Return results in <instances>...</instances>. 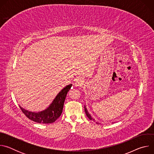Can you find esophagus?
I'll return each instance as SVG.
<instances>
[{
	"label": "esophagus",
	"instance_id": "obj_1",
	"mask_svg": "<svg viewBox=\"0 0 154 154\" xmlns=\"http://www.w3.org/2000/svg\"><path fill=\"white\" fill-rule=\"evenodd\" d=\"M83 84V81L81 79L78 78V79H75V82H74V85L75 86H81Z\"/></svg>",
	"mask_w": 154,
	"mask_h": 154
}]
</instances>
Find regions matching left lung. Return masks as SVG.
<instances>
[{"label":"left lung","mask_w":154,"mask_h":154,"mask_svg":"<svg viewBox=\"0 0 154 154\" xmlns=\"http://www.w3.org/2000/svg\"><path fill=\"white\" fill-rule=\"evenodd\" d=\"M84 108H85V113H86V116H88V118L90 120H93V121H94V119H93L92 118H91V115L88 113V111H87V109H86V107H85V106H84ZM96 124H100V123H98V122H96Z\"/></svg>","instance_id":"1"}]
</instances>
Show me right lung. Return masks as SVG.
Segmentation results:
<instances>
[{"instance_id":"add662e5","label":"right lung","mask_w":154,"mask_h":154,"mask_svg":"<svg viewBox=\"0 0 154 154\" xmlns=\"http://www.w3.org/2000/svg\"><path fill=\"white\" fill-rule=\"evenodd\" d=\"M72 85L66 86L58 94L51 105L41 112H32L20 108L23 113L30 120L38 123L51 124L54 122L61 115L64 102Z\"/></svg>"}]
</instances>
